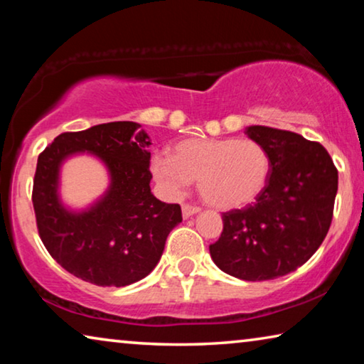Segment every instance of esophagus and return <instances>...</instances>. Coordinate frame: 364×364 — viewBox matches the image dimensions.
I'll use <instances>...</instances> for the list:
<instances>
[{
    "label": "esophagus",
    "instance_id": "1",
    "mask_svg": "<svg viewBox=\"0 0 364 364\" xmlns=\"http://www.w3.org/2000/svg\"><path fill=\"white\" fill-rule=\"evenodd\" d=\"M181 210H183V217H184V218H189V217H193V215H196L197 212H199L200 208H199V207H196V205L184 204Z\"/></svg>",
    "mask_w": 364,
    "mask_h": 364
}]
</instances>
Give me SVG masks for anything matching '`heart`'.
<instances>
[{
	"label": "heart",
	"instance_id": "heart-1",
	"mask_svg": "<svg viewBox=\"0 0 364 364\" xmlns=\"http://www.w3.org/2000/svg\"><path fill=\"white\" fill-rule=\"evenodd\" d=\"M151 170L167 193L180 196L197 180L208 205L231 210L263 193L271 159L267 147L250 138H188L173 146L171 156L154 157Z\"/></svg>",
	"mask_w": 364,
	"mask_h": 364
}]
</instances>
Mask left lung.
I'll list each match as a JSON object with an SVG mask.
<instances>
[{
  "label": "left lung",
  "mask_w": 364,
  "mask_h": 364,
  "mask_svg": "<svg viewBox=\"0 0 364 364\" xmlns=\"http://www.w3.org/2000/svg\"><path fill=\"white\" fill-rule=\"evenodd\" d=\"M267 147L271 171L254 204L221 215L210 244L215 264L244 281H267L301 267L329 231L338 173L324 147L301 134L262 125L245 128Z\"/></svg>",
  "instance_id": "left-lung-1"
}]
</instances>
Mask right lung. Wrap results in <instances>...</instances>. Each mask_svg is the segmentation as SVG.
Segmentation results:
<instances>
[{
    "instance_id": "1",
    "label": "right lung",
    "mask_w": 364,
    "mask_h": 364,
    "mask_svg": "<svg viewBox=\"0 0 364 364\" xmlns=\"http://www.w3.org/2000/svg\"><path fill=\"white\" fill-rule=\"evenodd\" d=\"M139 123L110 122L63 133L38 156L32 202L46 250L70 274L96 286L123 287L156 268L181 207L151 193V139ZM80 151L107 165L111 184L93 206L75 213L58 197L60 165Z\"/></svg>"
}]
</instances>
